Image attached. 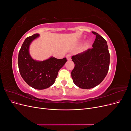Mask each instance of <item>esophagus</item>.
<instances>
[{"label": "esophagus", "instance_id": "esophagus-1", "mask_svg": "<svg viewBox=\"0 0 131 131\" xmlns=\"http://www.w3.org/2000/svg\"><path fill=\"white\" fill-rule=\"evenodd\" d=\"M66 57H67V59H68V61L70 60V59H71V54H67V56H66Z\"/></svg>", "mask_w": 131, "mask_h": 131}]
</instances>
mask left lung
Wrapping results in <instances>:
<instances>
[{
	"label": "left lung",
	"mask_w": 131,
	"mask_h": 131,
	"mask_svg": "<svg viewBox=\"0 0 131 131\" xmlns=\"http://www.w3.org/2000/svg\"><path fill=\"white\" fill-rule=\"evenodd\" d=\"M96 39L92 49L73 56L75 67L72 71L74 84L79 88L92 89L104 80L108 72L110 54L106 41L95 31Z\"/></svg>",
	"instance_id": "obj_1"
}]
</instances>
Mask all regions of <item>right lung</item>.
<instances>
[{"mask_svg":"<svg viewBox=\"0 0 131 131\" xmlns=\"http://www.w3.org/2000/svg\"><path fill=\"white\" fill-rule=\"evenodd\" d=\"M39 37V34H35L25 39L18 53V65L21 77L28 85L35 89L43 90L54 84L58 71L67 60L66 57H53L42 61L33 59L29 54V46Z\"/></svg>","mask_w":131,"mask_h":131,"instance_id":"obj_1","label":"right lung"}]
</instances>
